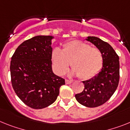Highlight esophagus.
I'll list each match as a JSON object with an SVG mask.
<instances>
[{
  "instance_id": "esophagus-1",
  "label": "esophagus",
  "mask_w": 130,
  "mask_h": 130,
  "mask_svg": "<svg viewBox=\"0 0 130 130\" xmlns=\"http://www.w3.org/2000/svg\"><path fill=\"white\" fill-rule=\"evenodd\" d=\"M65 83L67 84V85H69V84L72 83V81L71 80H67V79H66V80H65Z\"/></svg>"
}]
</instances>
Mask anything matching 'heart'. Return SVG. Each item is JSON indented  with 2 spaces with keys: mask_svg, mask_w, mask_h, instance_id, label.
Wrapping results in <instances>:
<instances>
[{
  "mask_svg": "<svg viewBox=\"0 0 130 130\" xmlns=\"http://www.w3.org/2000/svg\"><path fill=\"white\" fill-rule=\"evenodd\" d=\"M52 61L53 69L57 75L65 73L71 63L72 75L88 80L99 73L102 67L103 57L96 47H91L83 41L73 40L65 43L63 50L54 49Z\"/></svg>",
  "mask_w": 130,
  "mask_h": 130,
  "instance_id": "obj_1",
  "label": "heart"
}]
</instances>
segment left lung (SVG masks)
Instances as JSON below:
<instances>
[{"instance_id":"8db88e82","label":"left lung","mask_w":130,"mask_h":130,"mask_svg":"<svg viewBox=\"0 0 130 130\" xmlns=\"http://www.w3.org/2000/svg\"><path fill=\"white\" fill-rule=\"evenodd\" d=\"M85 40L101 52L103 63L95 77L83 81L85 85L83 91L75 94V98L82 105L94 108L104 104L117 89L120 78V62L118 55L107 42L94 36H88Z\"/></svg>"}]
</instances>
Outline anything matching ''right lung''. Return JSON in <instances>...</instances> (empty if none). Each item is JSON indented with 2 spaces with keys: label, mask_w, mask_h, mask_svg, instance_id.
Listing matches in <instances>:
<instances>
[{
  "label": "right lung",
  "mask_w": 130,
  "mask_h": 130,
  "mask_svg": "<svg viewBox=\"0 0 130 130\" xmlns=\"http://www.w3.org/2000/svg\"><path fill=\"white\" fill-rule=\"evenodd\" d=\"M52 36H37L16 49L10 62L12 85L16 95L34 109L47 107L56 100L65 80L53 73Z\"/></svg>",
  "instance_id": "right-lung-1"
}]
</instances>
